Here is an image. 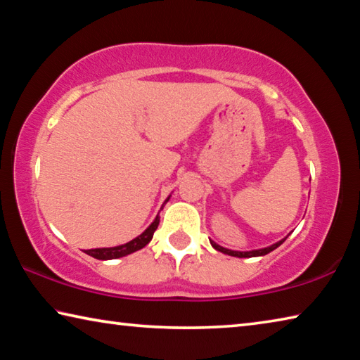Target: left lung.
Wrapping results in <instances>:
<instances>
[{
	"label": "left lung",
	"mask_w": 360,
	"mask_h": 360,
	"mask_svg": "<svg viewBox=\"0 0 360 360\" xmlns=\"http://www.w3.org/2000/svg\"><path fill=\"white\" fill-rule=\"evenodd\" d=\"M284 241H285V238H284V240H281V241L275 243V245L268 246V248H264V249H255V251H248V252L231 251V249H225V248H222V246L216 245L214 241H211V246L214 248V249H217L219 252H224V254H229V255H231V257H259V255H265V254H268V252H271L273 249H276L278 246H281Z\"/></svg>",
	"instance_id": "obj_1"
}]
</instances>
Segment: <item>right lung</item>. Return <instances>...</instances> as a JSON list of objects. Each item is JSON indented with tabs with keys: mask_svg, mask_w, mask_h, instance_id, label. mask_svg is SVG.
<instances>
[{
	"mask_svg": "<svg viewBox=\"0 0 360 360\" xmlns=\"http://www.w3.org/2000/svg\"><path fill=\"white\" fill-rule=\"evenodd\" d=\"M169 198V197H168ZM167 198V202H168ZM158 222H160V217H155L154 222H152L148 229H146L141 235L136 236L135 240H131L129 243H125V245L122 246H115V248H98V249H87L85 254L92 255V257L98 259V260H111V259H119V257H124V255H129L135 251H139V249H143L148 243L152 240V236H154V231L158 227Z\"/></svg>",
	"mask_w": 360,
	"mask_h": 360,
	"instance_id": "1",
	"label": "right lung"
}]
</instances>
